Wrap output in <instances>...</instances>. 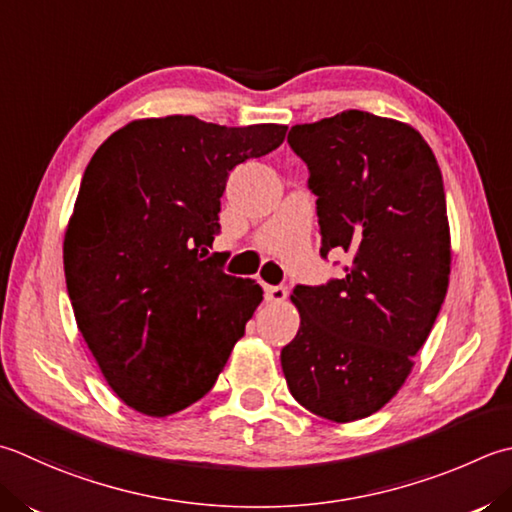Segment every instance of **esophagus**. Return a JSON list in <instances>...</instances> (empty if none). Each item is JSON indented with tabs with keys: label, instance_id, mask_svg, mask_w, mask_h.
Masks as SVG:
<instances>
[{
	"label": "esophagus",
	"instance_id": "34e87169",
	"mask_svg": "<svg viewBox=\"0 0 512 512\" xmlns=\"http://www.w3.org/2000/svg\"><path fill=\"white\" fill-rule=\"evenodd\" d=\"M286 297H288V288L264 284V299L268 304H282L286 302Z\"/></svg>",
	"mask_w": 512,
	"mask_h": 512
}]
</instances>
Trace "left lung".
<instances>
[{
	"label": "left lung",
	"instance_id": "8db88e82",
	"mask_svg": "<svg viewBox=\"0 0 512 512\" xmlns=\"http://www.w3.org/2000/svg\"><path fill=\"white\" fill-rule=\"evenodd\" d=\"M288 144L310 170L322 255L344 250L350 266L293 290L299 330L282 370L310 413L355 422L399 393L444 304L453 250L442 170L419 130L366 110L297 124Z\"/></svg>",
	"mask_w": 512,
	"mask_h": 512
}]
</instances>
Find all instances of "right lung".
<instances>
[{
  "label": "right lung",
  "mask_w": 512,
  "mask_h": 512,
  "mask_svg": "<svg viewBox=\"0 0 512 512\" xmlns=\"http://www.w3.org/2000/svg\"><path fill=\"white\" fill-rule=\"evenodd\" d=\"M286 130L146 117L88 162L64 235L68 297L106 384L137 413L202 399L262 304V288L219 270L208 248L228 173Z\"/></svg>",
  "instance_id": "right-lung-1"
}]
</instances>
